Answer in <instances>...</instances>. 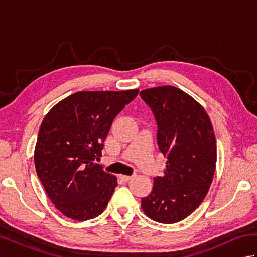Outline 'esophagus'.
Listing matches in <instances>:
<instances>
[{"label": "esophagus", "mask_w": 257, "mask_h": 257, "mask_svg": "<svg viewBox=\"0 0 257 257\" xmlns=\"http://www.w3.org/2000/svg\"><path fill=\"white\" fill-rule=\"evenodd\" d=\"M135 176H120V178H121L124 182L129 181V180H132Z\"/></svg>", "instance_id": "1"}]
</instances>
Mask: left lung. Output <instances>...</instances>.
I'll return each instance as SVG.
<instances>
[{
    "mask_svg": "<svg viewBox=\"0 0 257 257\" xmlns=\"http://www.w3.org/2000/svg\"><path fill=\"white\" fill-rule=\"evenodd\" d=\"M157 122V143L168 157L163 174L141 198L147 216L172 224L189 216L204 200L216 163V141L207 113L198 101L173 86L140 91Z\"/></svg>",
    "mask_w": 257,
    "mask_h": 257,
    "instance_id": "left-lung-1",
    "label": "left lung"
}]
</instances>
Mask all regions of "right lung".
Segmentation results:
<instances>
[{"mask_svg":"<svg viewBox=\"0 0 257 257\" xmlns=\"http://www.w3.org/2000/svg\"><path fill=\"white\" fill-rule=\"evenodd\" d=\"M78 91L54 106L41 124L34 161L48 198L65 216L87 221L100 215L117 178L95 162L117 114L138 95Z\"/></svg>","mask_w":257,"mask_h":257,"instance_id":"add662e5","label":"right lung"}]
</instances>
